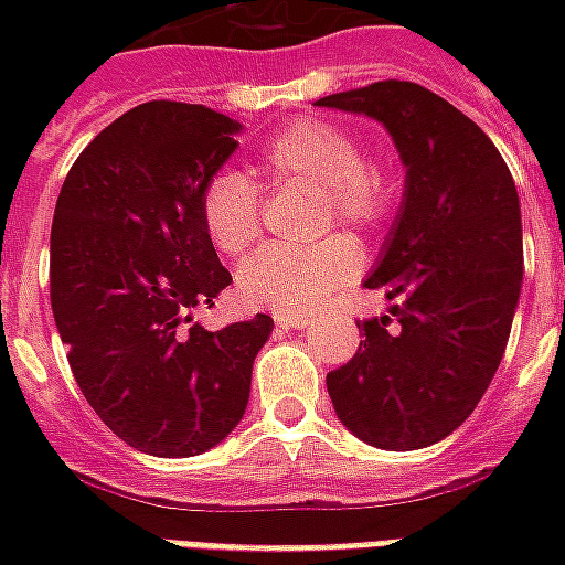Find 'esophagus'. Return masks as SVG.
<instances>
[{"instance_id":"esophagus-1","label":"esophagus","mask_w":565,"mask_h":565,"mask_svg":"<svg viewBox=\"0 0 565 565\" xmlns=\"http://www.w3.org/2000/svg\"><path fill=\"white\" fill-rule=\"evenodd\" d=\"M275 323L284 330H306L308 318L306 315H290V311H275Z\"/></svg>"}]
</instances>
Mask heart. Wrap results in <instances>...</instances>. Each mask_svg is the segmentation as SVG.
<instances>
[{
    "instance_id": "1",
    "label": "heart",
    "mask_w": 565,
    "mask_h": 565,
    "mask_svg": "<svg viewBox=\"0 0 565 565\" xmlns=\"http://www.w3.org/2000/svg\"><path fill=\"white\" fill-rule=\"evenodd\" d=\"M254 174L269 184H302L320 190V226L372 230L393 205V186L375 162L363 160L351 132L330 120H296L271 136L257 157ZM202 226L211 245L238 257L257 242L259 202L245 174L211 178L199 199ZM363 266L360 247L332 235L315 247H269L238 269L235 287L247 306L306 315L354 278Z\"/></svg>"
}]
</instances>
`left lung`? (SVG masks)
Instances as JSON below:
<instances>
[{"label":"left lung","mask_w":565,"mask_h":565,"mask_svg":"<svg viewBox=\"0 0 565 565\" xmlns=\"http://www.w3.org/2000/svg\"><path fill=\"white\" fill-rule=\"evenodd\" d=\"M315 105L381 124L405 166L366 275L393 306L356 323L366 339L327 375L332 408L372 448H429L472 415L505 354L523 284L518 186L484 129L420 84L379 81Z\"/></svg>","instance_id":"left-lung-1"}]
</instances>
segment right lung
<instances>
[{
	"mask_svg": "<svg viewBox=\"0 0 565 565\" xmlns=\"http://www.w3.org/2000/svg\"><path fill=\"white\" fill-rule=\"evenodd\" d=\"M238 120L145 103L81 150L51 226V308L105 426L150 457H196L233 433L269 315L211 332L193 308L233 284L199 199L238 148Z\"/></svg>",
	"mask_w": 565,
	"mask_h": 565,
	"instance_id": "add662e5",
	"label": "right lung"
}]
</instances>
